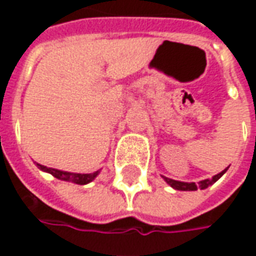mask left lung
I'll use <instances>...</instances> for the list:
<instances>
[{
    "instance_id": "obj_1",
    "label": "left lung",
    "mask_w": 256,
    "mask_h": 256,
    "mask_svg": "<svg viewBox=\"0 0 256 256\" xmlns=\"http://www.w3.org/2000/svg\"><path fill=\"white\" fill-rule=\"evenodd\" d=\"M226 170H228V168H225L224 172H220V174L214 176L211 180H204V181H200L198 185H196L194 182H180V181H174V180H170V178H166V177H164V180H166L167 184H170V185H172V188L178 189V190H198V188L200 189L208 188L210 185H212L215 181H218V180L225 174Z\"/></svg>"
}]
</instances>
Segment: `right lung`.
Wrapping results in <instances>:
<instances>
[{
	"label": "right lung",
	"mask_w": 256,
	"mask_h": 256,
	"mask_svg": "<svg viewBox=\"0 0 256 256\" xmlns=\"http://www.w3.org/2000/svg\"><path fill=\"white\" fill-rule=\"evenodd\" d=\"M38 168H41L44 172L52 174L53 177L58 178V180H63V181H70V182L78 184V185H84V184L93 181L96 178V176L98 174V172H93V174H75V172H60V170H56V168H50V167L42 166V164H38L36 163Z\"/></svg>",
	"instance_id": "add662e5"
}]
</instances>
